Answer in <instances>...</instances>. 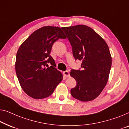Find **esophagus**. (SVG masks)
Segmentation results:
<instances>
[{
	"label": "esophagus",
	"instance_id": "esophagus-1",
	"mask_svg": "<svg viewBox=\"0 0 129 129\" xmlns=\"http://www.w3.org/2000/svg\"><path fill=\"white\" fill-rule=\"evenodd\" d=\"M63 74H64L65 77H70V72H69L68 71H65L63 72Z\"/></svg>",
	"mask_w": 129,
	"mask_h": 129
}]
</instances>
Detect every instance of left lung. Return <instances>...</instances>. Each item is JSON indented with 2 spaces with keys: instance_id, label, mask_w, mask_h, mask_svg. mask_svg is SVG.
Returning <instances> with one entry per match:
<instances>
[{
  "instance_id": "left-lung-1",
  "label": "left lung",
  "mask_w": 129,
  "mask_h": 129,
  "mask_svg": "<svg viewBox=\"0 0 129 129\" xmlns=\"http://www.w3.org/2000/svg\"><path fill=\"white\" fill-rule=\"evenodd\" d=\"M72 47L75 59L82 61V70H72L77 82L71 89L74 98L82 102L95 99L108 82L112 65L109 48L102 37L85 25L62 27Z\"/></svg>"
}]
</instances>
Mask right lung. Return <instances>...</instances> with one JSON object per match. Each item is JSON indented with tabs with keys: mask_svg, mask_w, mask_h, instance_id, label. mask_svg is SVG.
<instances>
[{
	"mask_svg": "<svg viewBox=\"0 0 129 129\" xmlns=\"http://www.w3.org/2000/svg\"><path fill=\"white\" fill-rule=\"evenodd\" d=\"M58 27L44 26L34 31L20 46L16 54L15 70L24 92L35 99L47 98L62 80L50 55L52 46L59 39H66ZM48 63L51 66L48 67Z\"/></svg>",
	"mask_w": 129,
	"mask_h": 129,
	"instance_id": "obj_1",
	"label": "right lung"
}]
</instances>
